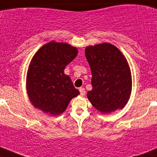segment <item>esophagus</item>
Segmentation results:
<instances>
[{
    "label": "esophagus",
    "instance_id": "1",
    "mask_svg": "<svg viewBox=\"0 0 157 157\" xmlns=\"http://www.w3.org/2000/svg\"><path fill=\"white\" fill-rule=\"evenodd\" d=\"M79 91H80V94H81V95H85V94H86V90H85V89L83 87H81V88L79 89Z\"/></svg>",
    "mask_w": 157,
    "mask_h": 157
}]
</instances>
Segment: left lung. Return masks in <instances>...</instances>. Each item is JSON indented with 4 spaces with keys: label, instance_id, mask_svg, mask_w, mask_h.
I'll use <instances>...</instances> for the list:
<instances>
[{
    "label": "left lung",
    "instance_id": "8db88e82",
    "mask_svg": "<svg viewBox=\"0 0 157 157\" xmlns=\"http://www.w3.org/2000/svg\"><path fill=\"white\" fill-rule=\"evenodd\" d=\"M90 66L92 90L87 97L94 107L107 113L124 107L132 88L130 69L126 59L116 46L103 43L86 49Z\"/></svg>",
    "mask_w": 157,
    "mask_h": 157
}]
</instances>
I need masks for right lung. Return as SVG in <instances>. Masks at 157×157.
<instances>
[{
    "instance_id": "1",
    "label": "right lung",
    "mask_w": 157,
    "mask_h": 157,
    "mask_svg": "<svg viewBox=\"0 0 157 157\" xmlns=\"http://www.w3.org/2000/svg\"><path fill=\"white\" fill-rule=\"evenodd\" d=\"M76 48L51 41L33 56L27 74V90L34 107L51 115L61 114L69 102L79 94L65 67L77 55Z\"/></svg>"
}]
</instances>
